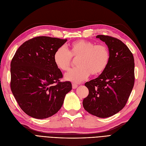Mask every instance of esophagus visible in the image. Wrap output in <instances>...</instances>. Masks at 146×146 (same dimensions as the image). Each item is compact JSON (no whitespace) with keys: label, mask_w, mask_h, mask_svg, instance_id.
<instances>
[{"label":"esophagus","mask_w":146,"mask_h":146,"mask_svg":"<svg viewBox=\"0 0 146 146\" xmlns=\"http://www.w3.org/2000/svg\"><path fill=\"white\" fill-rule=\"evenodd\" d=\"M78 86V85H77V84L76 83H72V88L73 89H76V88H77Z\"/></svg>","instance_id":"esophagus-1"}]
</instances>
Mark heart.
Masks as SVG:
<instances>
[{"label": "heart", "instance_id": "heart-1", "mask_svg": "<svg viewBox=\"0 0 146 146\" xmlns=\"http://www.w3.org/2000/svg\"><path fill=\"white\" fill-rule=\"evenodd\" d=\"M77 58V68L70 70L64 75V79L74 83H80L88 78L90 74L96 76L107 68L110 55L108 47L104 44L78 40L71 43L68 48L61 47L54 55L56 67L63 71L69 68L71 58Z\"/></svg>", "mask_w": 146, "mask_h": 146}]
</instances>
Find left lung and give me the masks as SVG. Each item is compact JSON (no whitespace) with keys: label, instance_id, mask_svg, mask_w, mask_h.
<instances>
[{"label":"left lung","instance_id":"left-lung-1","mask_svg":"<svg viewBox=\"0 0 146 146\" xmlns=\"http://www.w3.org/2000/svg\"><path fill=\"white\" fill-rule=\"evenodd\" d=\"M97 38L105 42L110 58L107 68L93 80L85 83L89 94L83 106L101 118L111 116L125 107L135 83V63L129 48L119 39L105 35Z\"/></svg>","mask_w":146,"mask_h":146}]
</instances>
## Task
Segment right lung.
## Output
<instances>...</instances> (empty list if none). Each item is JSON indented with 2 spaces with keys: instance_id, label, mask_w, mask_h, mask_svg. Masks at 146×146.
I'll return each mask as SVG.
<instances>
[{
  "instance_id": "add662e5",
  "label": "right lung",
  "mask_w": 146,
  "mask_h": 146,
  "mask_svg": "<svg viewBox=\"0 0 146 146\" xmlns=\"http://www.w3.org/2000/svg\"><path fill=\"white\" fill-rule=\"evenodd\" d=\"M66 41L35 37L24 42L13 56L11 90L21 108L31 117L45 119L53 116L72 90L70 82H60L63 74L54 60V53Z\"/></svg>"
}]
</instances>
